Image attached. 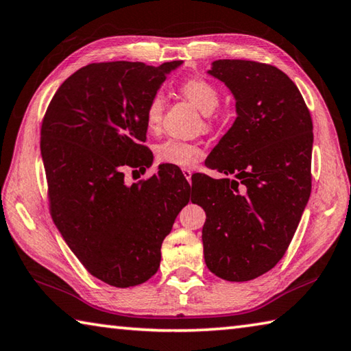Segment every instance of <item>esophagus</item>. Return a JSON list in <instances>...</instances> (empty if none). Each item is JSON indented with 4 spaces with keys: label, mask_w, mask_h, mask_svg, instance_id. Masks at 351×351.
Instances as JSON below:
<instances>
[{
    "label": "esophagus",
    "mask_w": 351,
    "mask_h": 351,
    "mask_svg": "<svg viewBox=\"0 0 351 351\" xmlns=\"http://www.w3.org/2000/svg\"><path fill=\"white\" fill-rule=\"evenodd\" d=\"M182 172H183V176H185V179H186L188 182L191 180V176H193V172H194L191 168H183Z\"/></svg>",
    "instance_id": "1"
}]
</instances>
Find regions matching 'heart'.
<instances>
[{
  "label": "heart",
  "instance_id": "b5f03b06",
  "mask_svg": "<svg viewBox=\"0 0 351 351\" xmlns=\"http://www.w3.org/2000/svg\"><path fill=\"white\" fill-rule=\"evenodd\" d=\"M180 92L188 98L202 114H213L220 103V92L217 86L204 77H191L180 84ZM165 110V97L162 92H156L145 109V120L149 131H158L162 125ZM204 154V147L194 141H183L168 138L157 145L156 157L160 163L179 166V168H191Z\"/></svg>",
  "mask_w": 351,
  "mask_h": 351
}]
</instances>
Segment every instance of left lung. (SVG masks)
I'll return each mask as SVG.
<instances>
[{"instance_id":"8db88e82","label":"left lung","mask_w":351,"mask_h":351,"mask_svg":"<svg viewBox=\"0 0 351 351\" xmlns=\"http://www.w3.org/2000/svg\"><path fill=\"white\" fill-rule=\"evenodd\" d=\"M208 73L232 92L237 119L205 163L225 177L202 176L194 195L206 213L205 262L225 280H253L284 257L308 204L313 121L278 67L217 60Z\"/></svg>"}]
</instances>
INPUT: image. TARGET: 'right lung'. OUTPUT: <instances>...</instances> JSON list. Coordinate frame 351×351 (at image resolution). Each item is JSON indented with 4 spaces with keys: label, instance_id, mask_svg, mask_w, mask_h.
<instances>
[{
    "label": "right lung",
    "instance_id": "1",
    "mask_svg": "<svg viewBox=\"0 0 351 351\" xmlns=\"http://www.w3.org/2000/svg\"><path fill=\"white\" fill-rule=\"evenodd\" d=\"M183 61L146 66L92 63L55 92L41 125V157L51 214L83 267L128 288L157 273L163 239L189 202L185 177L158 166L147 180L125 183V168H149L145 109Z\"/></svg>",
    "mask_w": 351,
    "mask_h": 351
}]
</instances>
